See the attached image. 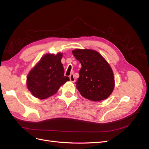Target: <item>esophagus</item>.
<instances>
[{
    "mask_svg": "<svg viewBox=\"0 0 149 149\" xmlns=\"http://www.w3.org/2000/svg\"><path fill=\"white\" fill-rule=\"evenodd\" d=\"M70 79L71 82H74L75 81V78L74 77L73 74H71L70 76Z\"/></svg>",
    "mask_w": 149,
    "mask_h": 149,
    "instance_id": "esophagus-1",
    "label": "esophagus"
}]
</instances>
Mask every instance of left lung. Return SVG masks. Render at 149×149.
I'll use <instances>...</instances> for the list:
<instances>
[{"mask_svg":"<svg viewBox=\"0 0 149 149\" xmlns=\"http://www.w3.org/2000/svg\"><path fill=\"white\" fill-rule=\"evenodd\" d=\"M72 53L81 64L76 82L81 95L93 101L106 100L114 88L113 71L109 63L93 49H76Z\"/></svg>","mask_w":149,"mask_h":149,"instance_id":"1","label":"left lung"}]
</instances>
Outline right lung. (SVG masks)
Instances as JSON below:
<instances>
[{"mask_svg":"<svg viewBox=\"0 0 149 149\" xmlns=\"http://www.w3.org/2000/svg\"><path fill=\"white\" fill-rule=\"evenodd\" d=\"M62 56L61 53L46 54L29 72L26 86L33 96L40 100L48 98L56 93L61 86L70 80L64 76Z\"/></svg>","mask_w":149,"mask_h":149,"instance_id":"right-lung-1","label":"right lung"}]
</instances>
